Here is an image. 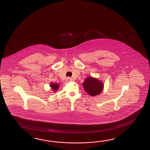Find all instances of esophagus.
Here are the masks:
<instances>
[{
	"instance_id": "esophagus-1",
	"label": "esophagus",
	"mask_w": 150,
	"mask_h": 150,
	"mask_svg": "<svg viewBox=\"0 0 150 150\" xmlns=\"http://www.w3.org/2000/svg\"><path fill=\"white\" fill-rule=\"evenodd\" d=\"M73 80H74V79L72 78H70V77H67V82L72 81Z\"/></svg>"
}]
</instances>
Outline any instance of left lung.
<instances>
[{"instance_id":"obj_1","label":"left lung","mask_w":150,"mask_h":150,"mask_svg":"<svg viewBox=\"0 0 150 150\" xmlns=\"http://www.w3.org/2000/svg\"><path fill=\"white\" fill-rule=\"evenodd\" d=\"M83 86L86 92L92 96L100 94L103 88L102 83L93 77L86 78L83 83Z\"/></svg>"}]
</instances>
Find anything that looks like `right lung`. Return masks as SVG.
I'll list each match as a JSON object with an SVG mask.
<instances>
[{"label":"right lung","mask_w":150,"mask_h":150,"mask_svg":"<svg viewBox=\"0 0 150 150\" xmlns=\"http://www.w3.org/2000/svg\"><path fill=\"white\" fill-rule=\"evenodd\" d=\"M50 87H51V88L52 89L53 91H56L58 88V87H59V85L58 83H51L50 84Z\"/></svg>","instance_id":"1"}]
</instances>
